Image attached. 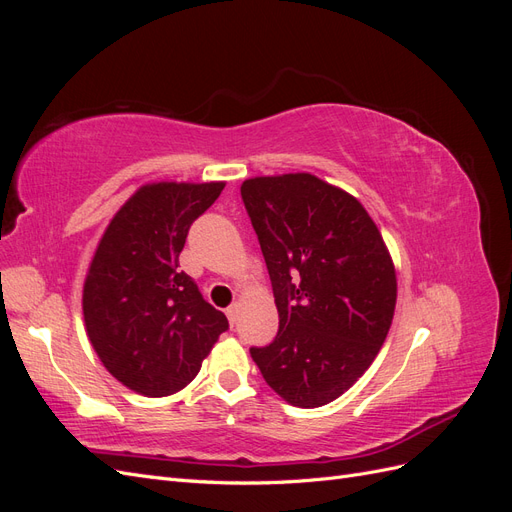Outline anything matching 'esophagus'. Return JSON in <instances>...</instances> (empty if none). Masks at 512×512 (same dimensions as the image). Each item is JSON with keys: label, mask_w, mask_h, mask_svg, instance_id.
Returning <instances> with one entry per match:
<instances>
[{"label": "esophagus", "mask_w": 512, "mask_h": 512, "mask_svg": "<svg viewBox=\"0 0 512 512\" xmlns=\"http://www.w3.org/2000/svg\"><path fill=\"white\" fill-rule=\"evenodd\" d=\"M237 314H239V305H230V307L226 309V316H228L230 327H235V322H237Z\"/></svg>", "instance_id": "esophagus-1"}]
</instances>
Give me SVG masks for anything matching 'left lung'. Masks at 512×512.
Returning <instances> with one entry per match:
<instances>
[{
    "label": "left lung",
    "instance_id": "obj_1",
    "mask_svg": "<svg viewBox=\"0 0 512 512\" xmlns=\"http://www.w3.org/2000/svg\"><path fill=\"white\" fill-rule=\"evenodd\" d=\"M241 198L280 314V331L250 348L252 359L288 404H329L365 374L391 329L389 250L359 200L309 173L247 179Z\"/></svg>",
    "mask_w": 512,
    "mask_h": 512
}]
</instances>
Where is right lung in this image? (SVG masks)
I'll return each instance as SVG.
<instances>
[{
    "label": "right lung",
    "instance_id": "right-lung-1",
    "mask_svg": "<svg viewBox=\"0 0 512 512\" xmlns=\"http://www.w3.org/2000/svg\"><path fill=\"white\" fill-rule=\"evenodd\" d=\"M222 190V181L143 185L98 243L83 288L87 335L104 367L136 393L181 391L228 329L179 269L190 226Z\"/></svg>",
    "mask_w": 512,
    "mask_h": 512
}]
</instances>
